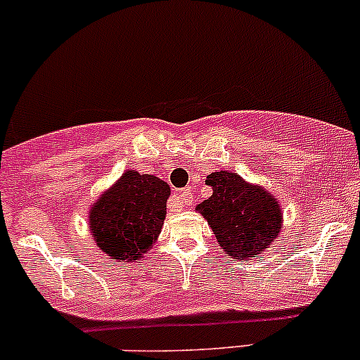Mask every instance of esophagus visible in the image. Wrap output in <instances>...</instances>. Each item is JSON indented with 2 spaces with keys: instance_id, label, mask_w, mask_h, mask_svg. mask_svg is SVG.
Listing matches in <instances>:
<instances>
[{
  "instance_id": "esophagus-1",
  "label": "esophagus",
  "mask_w": 360,
  "mask_h": 360,
  "mask_svg": "<svg viewBox=\"0 0 360 360\" xmlns=\"http://www.w3.org/2000/svg\"><path fill=\"white\" fill-rule=\"evenodd\" d=\"M176 200H177V203H179L181 207H184V205H190V202L193 200V193H191V190H190V188H186V190L179 191V193L176 195Z\"/></svg>"
}]
</instances>
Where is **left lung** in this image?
<instances>
[{"mask_svg": "<svg viewBox=\"0 0 360 360\" xmlns=\"http://www.w3.org/2000/svg\"><path fill=\"white\" fill-rule=\"evenodd\" d=\"M212 195L197 210L212 228L228 256L248 261L270 248L282 228L281 205L261 186L245 183L238 174L221 170L207 176Z\"/></svg>", "mask_w": 360, "mask_h": 360, "instance_id": "left-lung-1", "label": "left lung"}]
</instances>
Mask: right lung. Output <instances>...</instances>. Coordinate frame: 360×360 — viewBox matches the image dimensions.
Here are the masks:
<instances>
[{
	"instance_id": "add662e5",
	"label": "right lung",
	"mask_w": 360,
	"mask_h": 360,
	"mask_svg": "<svg viewBox=\"0 0 360 360\" xmlns=\"http://www.w3.org/2000/svg\"><path fill=\"white\" fill-rule=\"evenodd\" d=\"M170 188L150 174L129 170L90 209V231L103 252L139 261L162 231Z\"/></svg>"
}]
</instances>
